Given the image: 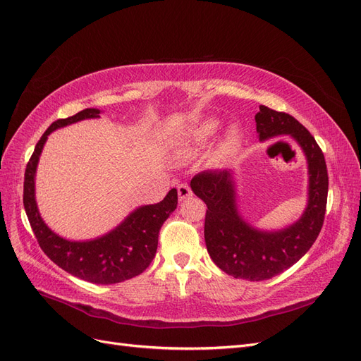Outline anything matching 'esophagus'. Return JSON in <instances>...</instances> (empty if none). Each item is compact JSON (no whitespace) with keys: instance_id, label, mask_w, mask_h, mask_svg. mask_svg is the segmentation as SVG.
I'll use <instances>...</instances> for the list:
<instances>
[{"instance_id":"34e87169","label":"esophagus","mask_w":361,"mask_h":361,"mask_svg":"<svg viewBox=\"0 0 361 361\" xmlns=\"http://www.w3.org/2000/svg\"><path fill=\"white\" fill-rule=\"evenodd\" d=\"M178 195H179V200H180V202L190 199L191 195H192V191H191V188H190V185H187V183L178 185Z\"/></svg>"}]
</instances>
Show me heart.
Wrapping results in <instances>:
<instances>
[{
    "mask_svg": "<svg viewBox=\"0 0 361 361\" xmlns=\"http://www.w3.org/2000/svg\"><path fill=\"white\" fill-rule=\"evenodd\" d=\"M218 126H220V120L215 118V117H209V118H204L202 122H199L195 126L191 128L190 130V141L191 145L195 147H200L203 145H206L207 141H209L214 134L216 133ZM239 140H241V134H239V130L236 128H231L226 133L224 138L221 140V145H220V154L221 155H227L231 154V152L239 145Z\"/></svg>",
    "mask_w": 361,
    "mask_h": 361,
    "instance_id": "1",
    "label": "heart"
}]
</instances>
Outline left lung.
<instances>
[{
	"instance_id": "obj_1",
	"label": "left lung",
	"mask_w": 361,
	"mask_h": 361,
	"mask_svg": "<svg viewBox=\"0 0 361 361\" xmlns=\"http://www.w3.org/2000/svg\"><path fill=\"white\" fill-rule=\"evenodd\" d=\"M255 118L260 141L289 135L307 161V204L298 220L279 231L250 224L239 212L233 170L199 173L190 185L207 206L204 241L214 264L235 279L260 281L297 264L316 241L324 224L329 174L322 150L297 118L265 105Z\"/></svg>"
}]
</instances>
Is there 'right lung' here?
Listing matches in <instances>:
<instances>
[{
    "instance_id": "add662e5",
    "label": "right lung",
    "mask_w": 361,
    "mask_h": 361,
    "mask_svg": "<svg viewBox=\"0 0 361 361\" xmlns=\"http://www.w3.org/2000/svg\"><path fill=\"white\" fill-rule=\"evenodd\" d=\"M101 113L97 108H85L72 117L57 120L45 130L27 164L24 207L40 248L54 264L94 285H113L141 274L154 260L159 228L176 209L178 191L176 188L170 190L159 203L138 206L113 231L102 236L72 241L51 231L40 216L36 202V171L43 146L54 130L85 118H99Z\"/></svg>"
}]
</instances>
